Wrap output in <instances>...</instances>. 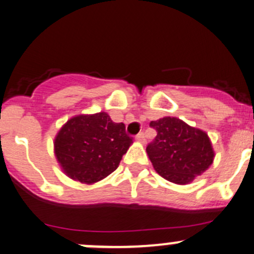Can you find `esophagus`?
<instances>
[{
    "instance_id": "esophagus-1",
    "label": "esophagus",
    "mask_w": 254,
    "mask_h": 254,
    "mask_svg": "<svg viewBox=\"0 0 254 254\" xmlns=\"http://www.w3.org/2000/svg\"><path fill=\"white\" fill-rule=\"evenodd\" d=\"M136 141L145 143V135H143V132H140V134L136 135Z\"/></svg>"
}]
</instances>
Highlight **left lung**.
<instances>
[{
  "label": "left lung",
  "mask_w": 254,
  "mask_h": 254,
  "mask_svg": "<svg viewBox=\"0 0 254 254\" xmlns=\"http://www.w3.org/2000/svg\"><path fill=\"white\" fill-rule=\"evenodd\" d=\"M150 125L156 129L157 136L146 147V152L162 178L186 186L212 165L215 151L204 130L176 117L161 118Z\"/></svg>",
  "instance_id": "1"
}]
</instances>
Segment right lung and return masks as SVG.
Wrapping results in <instances>:
<instances>
[{"label":"right lung","instance_id":"obj_1","mask_svg":"<svg viewBox=\"0 0 254 254\" xmlns=\"http://www.w3.org/2000/svg\"><path fill=\"white\" fill-rule=\"evenodd\" d=\"M132 143L123 123L106 112L68 119L54 139V153L68 178L94 184L114 172Z\"/></svg>","mask_w":254,"mask_h":254}]
</instances>
